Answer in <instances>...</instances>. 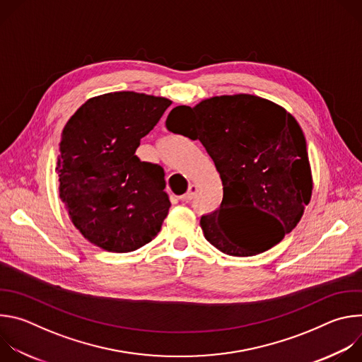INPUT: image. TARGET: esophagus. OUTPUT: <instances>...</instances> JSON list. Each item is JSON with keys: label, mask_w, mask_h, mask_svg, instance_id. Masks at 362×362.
<instances>
[{"label": "esophagus", "mask_w": 362, "mask_h": 362, "mask_svg": "<svg viewBox=\"0 0 362 362\" xmlns=\"http://www.w3.org/2000/svg\"><path fill=\"white\" fill-rule=\"evenodd\" d=\"M196 192H197V186H196V185H190V186H189V190H187L183 196H180V200L185 202V203L192 202L193 197L196 196Z\"/></svg>", "instance_id": "obj_1"}]
</instances>
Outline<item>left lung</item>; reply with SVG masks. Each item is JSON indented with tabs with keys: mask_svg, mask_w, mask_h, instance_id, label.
Returning a JSON list of instances; mask_svg holds the SVG:
<instances>
[{
	"mask_svg": "<svg viewBox=\"0 0 362 362\" xmlns=\"http://www.w3.org/2000/svg\"><path fill=\"white\" fill-rule=\"evenodd\" d=\"M166 127L199 140L221 175V208L200 218L206 240L216 249L253 256L298 225L311 200L313 176L305 136L285 109L250 94L221 95L175 107ZM242 207L267 216L269 229L259 241L240 233L234 212Z\"/></svg>",
	"mask_w": 362,
	"mask_h": 362,
	"instance_id": "left-lung-1",
	"label": "left lung"
}]
</instances>
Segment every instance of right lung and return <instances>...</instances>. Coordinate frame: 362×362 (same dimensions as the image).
Masks as SVG:
<instances>
[{"mask_svg": "<svg viewBox=\"0 0 362 362\" xmlns=\"http://www.w3.org/2000/svg\"><path fill=\"white\" fill-rule=\"evenodd\" d=\"M172 101L133 91L90 98L67 122L57 173L69 218L91 243L132 252L160 232L170 200L162 166L136 156Z\"/></svg>", "mask_w": 362, "mask_h": 362, "instance_id": "1", "label": "right lung"}]
</instances>
